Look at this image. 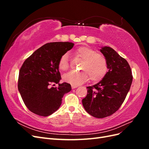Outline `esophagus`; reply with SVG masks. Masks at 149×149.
<instances>
[{
  "mask_svg": "<svg viewBox=\"0 0 149 149\" xmlns=\"http://www.w3.org/2000/svg\"><path fill=\"white\" fill-rule=\"evenodd\" d=\"M78 86L77 85H74V84H71V88H72V89H75V88H78Z\"/></svg>",
  "mask_w": 149,
  "mask_h": 149,
  "instance_id": "1",
  "label": "esophagus"
}]
</instances>
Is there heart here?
<instances>
[{
    "label": "heart",
    "instance_id": "1",
    "mask_svg": "<svg viewBox=\"0 0 149 149\" xmlns=\"http://www.w3.org/2000/svg\"><path fill=\"white\" fill-rule=\"evenodd\" d=\"M76 54L84 60L81 66V70L84 71L69 72L64 76L65 81L71 84L79 85L87 81L89 76L93 81H97L105 76L107 65L106 58L102 55L96 53L94 49L86 47L79 48L76 50ZM58 66L63 71L68 68L69 57L67 53L60 57Z\"/></svg>",
    "mask_w": 149,
    "mask_h": 149
}]
</instances>
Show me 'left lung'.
Listing matches in <instances>:
<instances>
[{"label": "left lung", "mask_w": 149, "mask_h": 149, "mask_svg": "<svg viewBox=\"0 0 149 149\" xmlns=\"http://www.w3.org/2000/svg\"><path fill=\"white\" fill-rule=\"evenodd\" d=\"M100 50L106 58L108 71L100 82L87 87L82 103L88 114L104 118L119 109L130 89L132 75L128 62L114 49L105 46Z\"/></svg>", "instance_id": "left-lung-1"}]
</instances>
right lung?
<instances>
[{
	"label": "right lung",
	"instance_id": "right-lung-1",
	"mask_svg": "<svg viewBox=\"0 0 149 149\" xmlns=\"http://www.w3.org/2000/svg\"><path fill=\"white\" fill-rule=\"evenodd\" d=\"M70 42H52L39 48L26 59L19 71L18 89L26 107L33 113L47 117L56 111L64 94L71 90L61 79L58 62L73 47ZM58 84V88H49ZM55 85V84H53Z\"/></svg>",
	"mask_w": 149,
	"mask_h": 149
}]
</instances>
